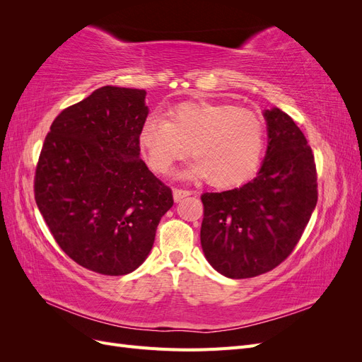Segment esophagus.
I'll use <instances>...</instances> for the list:
<instances>
[{"mask_svg":"<svg viewBox=\"0 0 362 362\" xmlns=\"http://www.w3.org/2000/svg\"><path fill=\"white\" fill-rule=\"evenodd\" d=\"M190 192L189 190H182V189H173V201L180 202L185 196H189Z\"/></svg>","mask_w":362,"mask_h":362,"instance_id":"obj_1","label":"esophagus"}]
</instances>
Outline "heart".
<instances>
[{
    "label": "heart",
    "mask_w": 362,
    "mask_h": 362,
    "mask_svg": "<svg viewBox=\"0 0 362 362\" xmlns=\"http://www.w3.org/2000/svg\"><path fill=\"white\" fill-rule=\"evenodd\" d=\"M139 144L157 173L169 170L190 149L194 160L182 178L231 189L255 175L266 148V124L255 112L237 105L184 103L172 108L166 120L149 119L140 129Z\"/></svg>",
    "instance_id": "1"
}]
</instances>
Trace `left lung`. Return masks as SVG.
I'll return each instance as SVG.
<instances>
[{
	"label": "left lung",
	"instance_id": "1",
	"mask_svg": "<svg viewBox=\"0 0 362 362\" xmlns=\"http://www.w3.org/2000/svg\"><path fill=\"white\" fill-rule=\"evenodd\" d=\"M267 151L257 178L238 189L204 193L201 245L226 278H254L279 266L300 240L317 204L313 151L294 120L264 110Z\"/></svg>",
	"mask_w": 362,
	"mask_h": 362
}]
</instances>
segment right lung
<instances>
[{"mask_svg": "<svg viewBox=\"0 0 362 362\" xmlns=\"http://www.w3.org/2000/svg\"><path fill=\"white\" fill-rule=\"evenodd\" d=\"M146 92L104 86L54 119L35 177V199L57 245L108 276L146 259L172 190L140 158Z\"/></svg>", "mask_w": 362, "mask_h": 362, "instance_id": "right-lung-1", "label": "right lung"}]
</instances>
